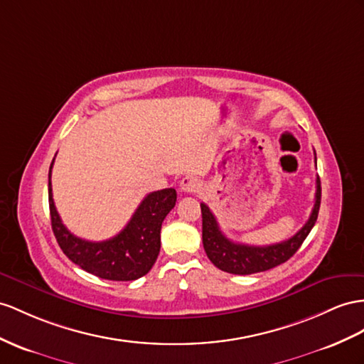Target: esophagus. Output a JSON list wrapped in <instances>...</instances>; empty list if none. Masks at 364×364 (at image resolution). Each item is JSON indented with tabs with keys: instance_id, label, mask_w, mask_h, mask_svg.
Here are the masks:
<instances>
[{
	"instance_id": "esophagus-1",
	"label": "esophagus",
	"mask_w": 364,
	"mask_h": 364,
	"mask_svg": "<svg viewBox=\"0 0 364 364\" xmlns=\"http://www.w3.org/2000/svg\"><path fill=\"white\" fill-rule=\"evenodd\" d=\"M180 189L184 193H195L200 189V181L195 176H184L180 183Z\"/></svg>"
}]
</instances>
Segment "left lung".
Instances as JSON below:
<instances>
[{
  "instance_id": "1",
  "label": "left lung",
  "mask_w": 364,
  "mask_h": 364,
  "mask_svg": "<svg viewBox=\"0 0 364 364\" xmlns=\"http://www.w3.org/2000/svg\"><path fill=\"white\" fill-rule=\"evenodd\" d=\"M316 163V158H315ZM321 201V186L320 178L316 176V192H315V204L311 212L309 220L306 225L296 232L294 237L277 245L269 246H249L230 241L223 234L218 221L212 210L201 203V215H203V246L210 262L218 269L235 275H250L257 272H264L275 266L283 264L291 258L306 237L309 235L314 228L316 217H318Z\"/></svg>"
}]
</instances>
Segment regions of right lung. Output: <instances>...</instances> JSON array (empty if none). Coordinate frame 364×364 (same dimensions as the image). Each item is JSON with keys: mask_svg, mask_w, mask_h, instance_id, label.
<instances>
[{"mask_svg": "<svg viewBox=\"0 0 364 364\" xmlns=\"http://www.w3.org/2000/svg\"><path fill=\"white\" fill-rule=\"evenodd\" d=\"M53 160L49 169V209L52 230L63 252L82 271L112 282H132L146 275L160 254L161 225L175 206V189L149 193L126 228L114 238L87 241L75 237L63 225L55 208L50 183Z\"/></svg>", "mask_w": 364, "mask_h": 364, "instance_id": "add662e5", "label": "right lung"}]
</instances>
